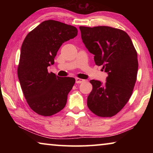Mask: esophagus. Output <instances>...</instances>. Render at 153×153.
Instances as JSON below:
<instances>
[{"instance_id":"esophagus-1","label":"esophagus","mask_w":153,"mask_h":153,"mask_svg":"<svg viewBox=\"0 0 153 153\" xmlns=\"http://www.w3.org/2000/svg\"><path fill=\"white\" fill-rule=\"evenodd\" d=\"M84 81H85L84 79L78 78V77H76V82L77 83V84H81V83L84 82Z\"/></svg>"}]
</instances>
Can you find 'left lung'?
<instances>
[{"label": "left lung", "mask_w": 153, "mask_h": 153, "mask_svg": "<svg viewBox=\"0 0 153 153\" xmlns=\"http://www.w3.org/2000/svg\"><path fill=\"white\" fill-rule=\"evenodd\" d=\"M82 39L97 65L108 74L105 84L92 79L87 99L96 115L111 117L122 109L132 94L138 62L131 38L123 30L108 26H79Z\"/></svg>", "instance_id": "1"}]
</instances>
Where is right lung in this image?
Wrapping results in <instances>:
<instances>
[{
  "mask_svg": "<svg viewBox=\"0 0 153 153\" xmlns=\"http://www.w3.org/2000/svg\"><path fill=\"white\" fill-rule=\"evenodd\" d=\"M77 35L76 27L58 21H45L27 33L21 49L17 75L30 107L42 116H51L65 107L76 82L48 71L59 48Z\"/></svg>",
  "mask_w": 153,
  "mask_h": 153,
  "instance_id": "right-lung-1",
  "label": "right lung"
}]
</instances>
